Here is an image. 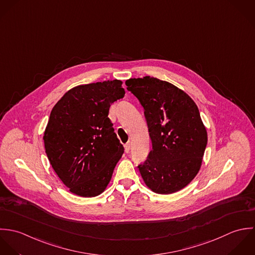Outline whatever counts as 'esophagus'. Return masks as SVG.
<instances>
[{"label": "esophagus", "instance_id": "34e87169", "mask_svg": "<svg viewBox=\"0 0 255 255\" xmlns=\"http://www.w3.org/2000/svg\"><path fill=\"white\" fill-rule=\"evenodd\" d=\"M124 147H125V152H126V153H129V152H130V149H131V144H130V142L126 143Z\"/></svg>", "mask_w": 255, "mask_h": 255}]
</instances>
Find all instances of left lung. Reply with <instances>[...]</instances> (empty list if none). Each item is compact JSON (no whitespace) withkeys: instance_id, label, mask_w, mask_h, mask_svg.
<instances>
[{"instance_id":"1","label":"left lung","mask_w":255,"mask_h":255,"mask_svg":"<svg viewBox=\"0 0 255 255\" xmlns=\"http://www.w3.org/2000/svg\"><path fill=\"white\" fill-rule=\"evenodd\" d=\"M144 108L153 149L138 165L146 185L158 194L184 188L198 173L207 131L192 99L175 86L146 76L125 82Z\"/></svg>"}]
</instances>
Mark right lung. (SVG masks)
<instances>
[{
    "instance_id": "obj_1",
    "label": "right lung",
    "mask_w": 255,
    "mask_h": 255,
    "mask_svg": "<svg viewBox=\"0 0 255 255\" xmlns=\"http://www.w3.org/2000/svg\"><path fill=\"white\" fill-rule=\"evenodd\" d=\"M124 95L121 81L99 82L73 88L53 107L43 137L45 152L72 193L95 197L109 183L124 153L109 107Z\"/></svg>"
}]
</instances>
